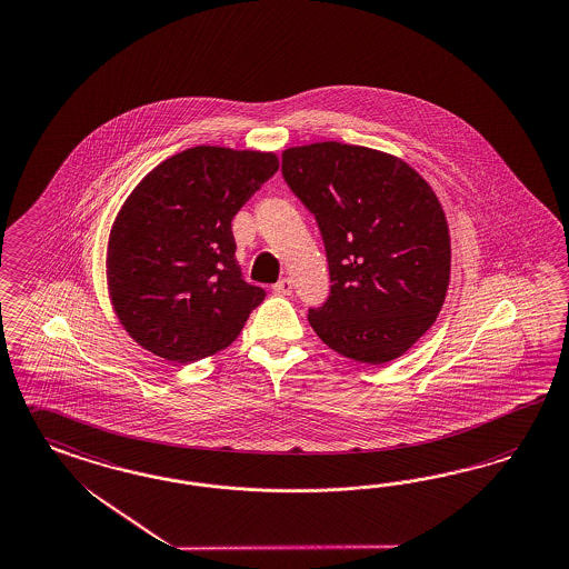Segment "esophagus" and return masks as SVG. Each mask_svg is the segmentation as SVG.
<instances>
[{
  "mask_svg": "<svg viewBox=\"0 0 569 569\" xmlns=\"http://www.w3.org/2000/svg\"><path fill=\"white\" fill-rule=\"evenodd\" d=\"M272 289H274V292H278V295H291L292 282L289 278H282V280H278Z\"/></svg>",
  "mask_w": 569,
  "mask_h": 569,
  "instance_id": "34e87169",
  "label": "esophagus"
}]
</instances>
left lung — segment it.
I'll return each instance as SVG.
<instances>
[{
  "label": "left lung",
  "instance_id": "1",
  "mask_svg": "<svg viewBox=\"0 0 569 569\" xmlns=\"http://www.w3.org/2000/svg\"><path fill=\"white\" fill-rule=\"evenodd\" d=\"M282 177L320 229L330 295L309 323L336 352L381 365L438 318L450 282V233L429 183L407 162L320 142L282 152Z\"/></svg>",
  "mask_w": 569,
  "mask_h": 569
}]
</instances>
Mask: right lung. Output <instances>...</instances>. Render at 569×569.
Instances as JSON below:
<instances>
[{
  "label": "right lung",
  "mask_w": 569,
  "mask_h": 569,
  "mask_svg": "<svg viewBox=\"0 0 569 569\" xmlns=\"http://www.w3.org/2000/svg\"><path fill=\"white\" fill-rule=\"evenodd\" d=\"M277 171L270 152L196 147L131 191L109 237L107 278L140 347L193 363L239 336L266 291L243 280L231 220Z\"/></svg>",
  "instance_id": "add662e5"
}]
</instances>
